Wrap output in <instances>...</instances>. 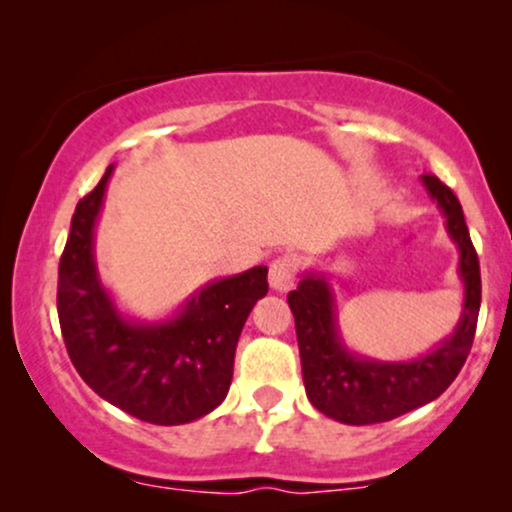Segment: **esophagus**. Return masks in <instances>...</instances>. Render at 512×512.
Masks as SVG:
<instances>
[{
    "instance_id": "1",
    "label": "esophagus",
    "mask_w": 512,
    "mask_h": 512,
    "mask_svg": "<svg viewBox=\"0 0 512 512\" xmlns=\"http://www.w3.org/2000/svg\"><path fill=\"white\" fill-rule=\"evenodd\" d=\"M296 274H298V262L293 260L291 255L276 257V260H272V264H269V286L279 293L289 291L293 281H296Z\"/></svg>"
}]
</instances>
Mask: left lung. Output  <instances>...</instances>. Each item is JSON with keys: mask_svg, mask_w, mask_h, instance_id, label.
Listing matches in <instances>:
<instances>
[{"mask_svg": "<svg viewBox=\"0 0 512 512\" xmlns=\"http://www.w3.org/2000/svg\"><path fill=\"white\" fill-rule=\"evenodd\" d=\"M421 180L433 202H438L450 238L460 248L464 284L460 322L431 354L404 363H383L351 354L339 337L334 298L325 276L305 274L298 289L289 293L305 395L317 411L342 424H380L433 402L457 378L472 349L481 305L477 250L469 238L460 199L436 175H421Z\"/></svg>", "mask_w": 512, "mask_h": 512, "instance_id": "obj_1", "label": "left lung"}]
</instances>
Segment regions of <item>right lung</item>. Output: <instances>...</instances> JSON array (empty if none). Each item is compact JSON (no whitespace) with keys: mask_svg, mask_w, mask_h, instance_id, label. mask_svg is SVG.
Returning a JSON list of instances; mask_svg holds the SVG:
<instances>
[{"mask_svg":"<svg viewBox=\"0 0 512 512\" xmlns=\"http://www.w3.org/2000/svg\"><path fill=\"white\" fill-rule=\"evenodd\" d=\"M113 166L72 216L60 257L57 315L67 354L96 395L134 419L178 426L202 419L226 399L238 337L267 296V267L211 281L166 322L117 313L93 260V228Z\"/></svg>","mask_w":512,"mask_h":512,"instance_id":"obj_1","label":"right lung"}]
</instances>
